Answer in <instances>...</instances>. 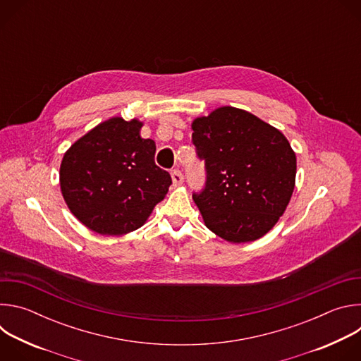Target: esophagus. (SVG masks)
<instances>
[{"instance_id": "esophagus-1", "label": "esophagus", "mask_w": 361, "mask_h": 361, "mask_svg": "<svg viewBox=\"0 0 361 361\" xmlns=\"http://www.w3.org/2000/svg\"><path fill=\"white\" fill-rule=\"evenodd\" d=\"M171 178H173V184L177 187V185H181L183 181H184V176L180 170H173L171 171Z\"/></svg>"}]
</instances>
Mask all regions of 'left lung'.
<instances>
[{"mask_svg": "<svg viewBox=\"0 0 361 361\" xmlns=\"http://www.w3.org/2000/svg\"><path fill=\"white\" fill-rule=\"evenodd\" d=\"M205 183L192 200L205 226L231 243L263 237L283 216L295 183V154L270 124L234 107L192 123Z\"/></svg>", "mask_w": 361, "mask_h": 361, "instance_id": "8db88e82", "label": "left lung"}]
</instances>
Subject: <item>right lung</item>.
<instances>
[{
    "mask_svg": "<svg viewBox=\"0 0 361 361\" xmlns=\"http://www.w3.org/2000/svg\"><path fill=\"white\" fill-rule=\"evenodd\" d=\"M138 120L98 124L64 154L63 197L71 213L98 234L120 235L141 227L171 185L154 161L156 144L141 138Z\"/></svg>",
    "mask_w": 361,
    "mask_h": 361,
    "instance_id": "obj_1",
    "label": "right lung"
}]
</instances>
